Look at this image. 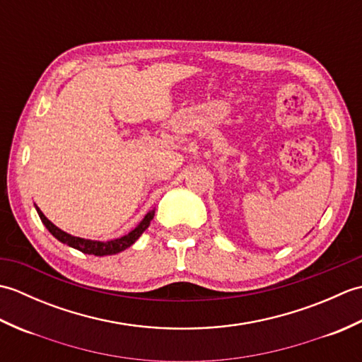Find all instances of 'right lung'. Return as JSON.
I'll list each match as a JSON object with an SVG mask.
<instances>
[{
    "label": "right lung",
    "mask_w": 362,
    "mask_h": 362,
    "mask_svg": "<svg viewBox=\"0 0 362 362\" xmlns=\"http://www.w3.org/2000/svg\"><path fill=\"white\" fill-rule=\"evenodd\" d=\"M35 209H37L38 216H40L45 227L49 230V233L54 238H57L60 243L70 245V247H74V249L81 250L82 253H88V255H96V257L115 255V253L122 252L124 249L130 247V245H132L138 240V238L141 236V233L144 232V230L149 227L151 221L153 218V213H156L153 210L149 211L144 216V219L140 222V226H138L136 228H134L132 232L127 233L126 236H121V238H118V240H112V241L103 243V241L83 240V238H78V236H73V235H68V233L62 232V230L54 226L49 219L45 218V214L40 211V209H38V206H35Z\"/></svg>",
    "instance_id": "obj_1"
}]
</instances>
